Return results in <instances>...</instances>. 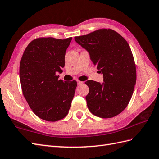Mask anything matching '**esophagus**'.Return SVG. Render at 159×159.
Here are the masks:
<instances>
[{"mask_svg": "<svg viewBox=\"0 0 159 159\" xmlns=\"http://www.w3.org/2000/svg\"><path fill=\"white\" fill-rule=\"evenodd\" d=\"M77 83H78V85H80V84H83V81H80V80H77Z\"/></svg>", "mask_w": 159, "mask_h": 159, "instance_id": "34e87169", "label": "esophagus"}]
</instances>
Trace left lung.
I'll return each instance as SVG.
<instances>
[{"label": "left lung", "instance_id": "8db88e82", "mask_svg": "<svg viewBox=\"0 0 159 159\" xmlns=\"http://www.w3.org/2000/svg\"><path fill=\"white\" fill-rule=\"evenodd\" d=\"M87 50L91 60L103 75V83L89 80L87 107L93 115L111 118L128 106L136 82V64L126 40L111 29H101L75 37Z\"/></svg>", "mask_w": 159, "mask_h": 159}]
</instances>
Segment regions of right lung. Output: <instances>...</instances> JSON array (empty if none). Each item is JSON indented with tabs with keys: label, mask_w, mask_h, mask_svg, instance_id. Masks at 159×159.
<instances>
[{
	"label": "right lung",
	"mask_w": 159,
	"mask_h": 159,
	"mask_svg": "<svg viewBox=\"0 0 159 159\" xmlns=\"http://www.w3.org/2000/svg\"><path fill=\"white\" fill-rule=\"evenodd\" d=\"M72 39H35L22 56L19 77L23 94L32 111L43 120H62L70 108L76 81L59 80L56 74L62 72L65 54Z\"/></svg>",
	"instance_id": "right-lung-1"
}]
</instances>
